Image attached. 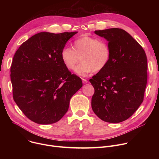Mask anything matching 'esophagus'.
<instances>
[{"mask_svg": "<svg viewBox=\"0 0 159 159\" xmlns=\"http://www.w3.org/2000/svg\"><path fill=\"white\" fill-rule=\"evenodd\" d=\"M82 82L84 83V84H86L88 82V80L86 79H82Z\"/></svg>", "mask_w": 159, "mask_h": 159, "instance_id": "34e87169", "label": "esophagus"}]
</instances>
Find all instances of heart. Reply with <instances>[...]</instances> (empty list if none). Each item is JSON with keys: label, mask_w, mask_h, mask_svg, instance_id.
Listing matches in <instances>:
<instances>
[{"label": "heart", "mask_w": 159, "mask_h": 159, "mask_svg": "<svg viewBox=\"0 0 159 159\" xmlns=\"http://www.w3.org/2000/svg\"><path fill=\"white\" fill-rule=\"evenodd\" d=\"M73 49L64 47L61 51V59L70 70H72L81 58V63L75 69V72L86 77L93 71L102 70L108 64L111 57L110 48L106 41L95 37L84 35L73 43Z\"/></svg>", "instance_id": "b5f03b06"}]
</instances>
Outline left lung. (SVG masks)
<instances>
[{"label":"left lung","mask_w":159,"mask_h":159,"mask_svg":"<svg viewBox=\"0 0 159 159\" xmlns=\"http://www.w3.org/2000/svg\"><path fill=\"white\" fill-rule=\"evenodd\" d=\"M108 41L111 57L105 68L89 82L95 89L91 107L101 120L119 123L127 120L143 102L148 79L144 49L120 28L95 31Z\"/></svg>","instance_id":"left-lung-1"}]
</instances>
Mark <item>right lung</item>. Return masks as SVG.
<instances>
[{
  "instance_id": "1",
  "label": "right lung",
  "mask_w": 159,
  "mask_h": 159,
  "mask_svg": "<svg viewBox=\"0 0 159 159\" xmlns=\"http://www.w3.org/2000/svg\"><path fill=\"white\" fill-rule=\"evenodd\" d=\"M77 33H39L15 53L10 70L13 97L31 121L50 124L60 120L71 98L82 86L81 79L66 68L61 57Z\"/></svg>"
}]
</instances>
